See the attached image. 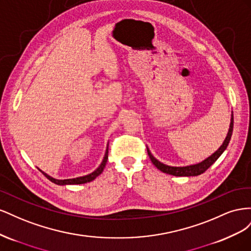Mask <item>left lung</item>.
I'll use <instances>...</instances> for the list:
<instances>
[{"instance_id":"8db88e82","label":"left lung","mask_w":251,"mask_h":251,"mask_svg":"<svg viewBox=\"0 0 251 251\" xmlns=\"http://www.w3.org/2000/svg\"><path fill=\"white\" fill-rule=\"evenodd\" d=\"M232 130H233V113H231V118H230V126H229V130L228 133H227V136L225 140L223 141L222 146L220 147L214 154L210 155L209 157H207L205 160L196 163V164H192V165H186V166H171V165H166L162 162H160L159 160L151 155V153L150 151V150L148 149V154L150 156V159L153 162V164L156 166V168L161 171L165 174L169 175H173V176H177V177H191V176H198V175L203 174L205 171H206L211 164H214L217 159L223 154V151L226 150L227 146L230 141L231 135H232Z\"/></svg>"}]
</instances>
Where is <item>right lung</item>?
Masks as SVG:
<instances>
[{"instance_id": "1", "label": "right lung", "mask_w": 251, "mask_h": 251, "mask_svg": "<svg viewBox=\"0 0 251 251\" xmlns=\"http://www.w3.org/2000/svg\"><path fill=\"white\" fill-rule=\"evenodd\" d=\"M108 153H109V144L107 147V150H105V153H104V157L102 159V162L100 163V165L98 166V168L92 172L89 175H86V176H82V177H77V178H72V179H64V180H58V179H55V178H52L51 176H49L48 174L44 173L43 171H40L45 175V176L47 177V179H49L51 182H53V183H55L57 185H69V184H82V183H87V182H91L93 181L97 176H100V175L102 173L103 169L105 164H107V161H108Z\"/></svg>"}]
</instances>
